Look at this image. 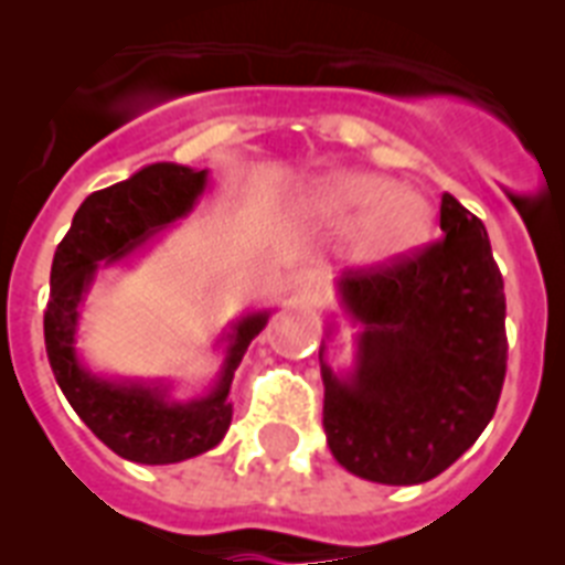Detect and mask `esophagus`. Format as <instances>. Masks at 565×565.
Wrapping results in <instances>:
<instances>
[{"label": "esophagus", "instance_id": "1", "mask_svg": "<svg viewBox=\"0 0 565 565\" xmlns=\"http://www.w3.org/2000/svg\"><path fill=\"white\" fill-rule=\"evenodd\" d=\"M292 292H296V299L305 301V305H313V301L322 299V292H326V278H322L317 269H301V273L292 275Z\"/></svg>", "mask_w": 565, "mask_h": 565}]
</instances>
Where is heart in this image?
Returning <instances> with one entry per match:
<instances>
[{
	"label": "heart",
	"instance_id": "heart-1",
	"mask_svg": "<svg viewBox=\"0 0 565 565\" xmlns=\"http://www.w3.org/2000/svg\"><path fill=\"white\" fill-rule=\"evenodd\" d=\"M301 207L322 222L351 228L349 246L361 266H393L416 255L434 237V204L413 188L363 170H340L319 179Z\"/></svg>",
	"mask_w": 565,
	"mask_h": 565
}]
</instances>
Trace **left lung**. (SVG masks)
<instances>
[{
  "label": "left lung",
  "mask_w": 565,
  "mask_h": 565,
  "mask_svg": "<svg viewBox=\"0 0 565 565\" xmlns=\"http://www.w3.org/2000/svg\"><path fill=\"white\" fill-rule=\"evenodd\" d=\"M443 239L337 281L358 334V363L322 361V425L337 463L375 483H425L490 425L508 372L504 281L483 222L451 193Z\"/></svg>",
  "instance_id": "1"
}]
</instances>
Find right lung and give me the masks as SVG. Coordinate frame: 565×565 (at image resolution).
<instances>
[{"label":"right lung","mask_w":565,"mask_h":565,"mask_svg":"<svg viewBox=\"0 0 565 565\" xmlns=\"http://www.w3.org/2000/svg\"><path fill=\"white\" fill-rule=\"evenodd\" d=\"M204 184L207 170L149 163L131 179L87 195L52 260L49 305L43 313L49 366L84 425L110 451L135 463H179L220 446L231 425V377L248 343L269 319V313L260 310L234 322L225 334L228 354L220 381L211 393L193 402H172L163 384L93 375L75 354V328L96 269L117 264L161 234L170 222L188 216L195 199L204 193Z\"/></svg>","instance_id":"1"}]
</instances>
